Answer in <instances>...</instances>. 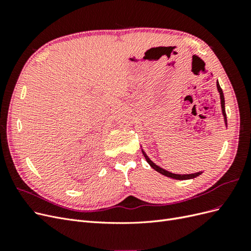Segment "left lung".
Wrapping results in <instances>:
<instances>
[{"label":"left lung","mask_w":251,"mask_h":251,"mask_svg":"<svg viewBox=\"0 0 251 251\" xmlns=\"http://www.w3.org/2000/svg\"><path fill=\"white\" fill-rule=\"evenodd\" d=\"M217 88H218V91L220 93V98H221V108H222V113H223V116H224V120H225V125L227 126V119H226V112H225V100H224V94H223V91L221 89V87H220L219 82L217 81ZM142 154L144 156V158H146V160L148 161V163L153 168L155 171H157L158 173H160L162 175H164V176L166 177H170V178H173V179H177V180H187V179H193V178H196L200 176V175L203 173V172H199V173H195V174H187V175H178V174H173L171 172H168L165 171L163 169H161L160 166L156 165L153 161L151 160V159L147 156V154L144 153L143 150H142Z\"/></svg>","instance_id":"8db88e82"}]
</instances>
